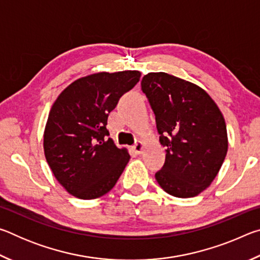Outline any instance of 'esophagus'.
Returning <instances> with one entry per match:
<instances>
[{
  "instance_id": "1",
  "label": "esophagus",
  "mask_w": 260,
  "mask_h": 260,
  "mask_svg": "<svg viewBox=\"0 0 260 260\" xmlns=\"http://www.w3.org/2000/svg\"><path fill=\"white\" fill-rule=\"evenodd\" d=\"M144 148H146V146H144V143L142 142V141H139L138 143L135 144V146H133V150L135 153H138V155H140V153H142Z\"/></svg>"
}]
</instances>
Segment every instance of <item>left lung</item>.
<instances>
[{
    "mask_svg": "<svg viewBox=\"0 0 260 260\" xmlns=\"http://www.w3.org/2000/svg\"><path fill=\"white\" fill-rule=\"evenodd\" d=\"M156 116L165 165L156 173L164 190L179 199L200 195L217 177L228 149L225 118L200 86L165 72L141 81Z\"/></svg>",
    "mask_w": 260,
    "mask_h": 260,
    "instance_id": "obj_1",
    "label": "left lung"
}]
</instances>
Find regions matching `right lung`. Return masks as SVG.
Segmentation results:
<instances>
[{
	"instance_id": "right-lung-1",
	"label": "right lung",
	"mask_w": 260,
	"mask_h": 260,
	"mask_svg": "<svg viewBox=\"0 0 260 260\" xmlns=\"http://www.w3.org/2000/svg\"><path fill=\"white\" fill-rule=\"evenodd\" d=\"M140 71L99 72L73 81L52 104L43 133L48 165L65 190L95 200L114 187L129 161L107 128L120 96L139 82Z\"/></svg>"
}]
</instances>
